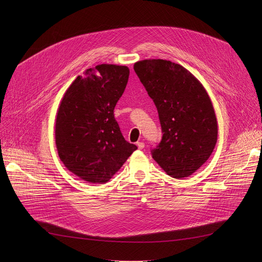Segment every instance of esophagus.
Listing matches in <instances>:
<instances>
[{"instance_id": "esophagus-1", "label": "esophagus", "mask_w": 262, "mask_h": 262, "mask_svg": "<svg viewBox=\"0 0 262 262\" xmlns=\"http://www.w3.org/2000/svg\"><path fill=\"white\" fill-rule=\"evenodd\" d=\"M137 146H138L139 149H142V148H144V143L143 142H137Z\"/></svg>"}]
</instances>
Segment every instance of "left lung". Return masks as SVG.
<instances>
[{"label": "left lung", "mask_w": 262, "mask_h": 262, "mask_svg": "<svg viewBox=\"0 0 262 262\" xmlns=\"http://www.w3.org/2000/svg\"><path fill=\"white\" fill-rule=\"evenodd\" d=\"M134 70L157 107L162 139L152 150L168 175L184 178L208 160L217 140V122L207 91L183 66L144 59Z\"/></svg>", "instance_id": "obj_1"}]
</instances>
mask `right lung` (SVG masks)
<instances>
[{"mask_svg": "<svg viewBox=\"0 0 262 262\" xmlns=\"http://www.w3.org/2000/svg\"><path fill=\"white\" fill-rule=\"evenodd\" d=\"M128 76L126 66L98 64L77 76L60 102L55 124L58 156L87 183H107L137 149L124 139L114 116Z\"/></svg>", "mask_w": 262, "mask_h": 262, "instance_id": "obj_1", "label": "right lung"}]
</instances>
